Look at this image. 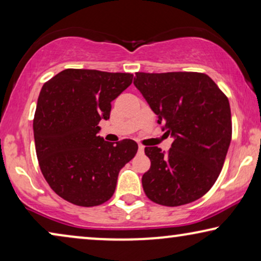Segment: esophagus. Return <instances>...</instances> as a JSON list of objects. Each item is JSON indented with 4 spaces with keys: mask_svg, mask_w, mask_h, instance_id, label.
<instances>
[{
    "mask_svg": "<svg viewBox=\"0 0 261 261\" xmlns=\"http://www.w3.org/2000/svg\"><path fill=\"white\" fill-rule=\"evenodd\" d=\"M145 147L142 145H139V153H144Z\"/></svg>",
    "mask_w": 261,
    "mask_h": 261,
    "instance_id": "obj_1",
    "label": "esophagus"
}]
</instances>
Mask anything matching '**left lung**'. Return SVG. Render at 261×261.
<instances>
[{
    "instance_id": "obj_1",
    "label": "left lung",
    "mask_w": 261,
    "mask_h": 261,
    "mask_svg": "<svg viewBox=\"0 0 261 261\" xmlns=\"http://www.w3.org/2000/svg\"><path fill=\"white\" fill-rule=\"evenodd\" d=\"M134 85L173 142L164 153L146 147L151 167L142 176L147 197L178 206L201 198L222 170L231 139L229 101L199 72H137Z\"/></svg>"
}]
</instances>
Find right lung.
<instances>
[{
  "instance_id": "add662e5",
  "label": "right lung",
  "mask_w": 261,
  "mask_h": 261,
  "mask_svg": "<svg viewBox=\"0 0 261 261\" xmlns=\"http://www.w3.org/2000/svg\"><path fill=\"white\" fill-rule=\"evenodd\" d=\"M132 73L66 69L42 87L33 130L39 166L57 195L81 206L108 201L122 167L134 158L130 139L105 141L98 133Z\"/></svg>"
}]
</instances>
